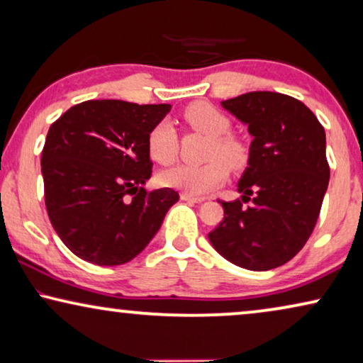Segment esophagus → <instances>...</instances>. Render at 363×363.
Listing matches in <instances>:
<instances>
[{"mask_svg":"<svg viewBox=\"0 0 363 363\" xmlns=\"http://www.w3.org/2000/svg\"><path fill=\"white\" fill-rule=\"evenodd\" d=\"M180 196H182V200H183V201H190V203H203V201H205V198L188 195V193H182Z\"/></svg>","mask_w":363,"mask_h":363,"instance_id":"obj_1","label":"esophagus"}]
</instances>
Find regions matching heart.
I'll use <instances>...</instances> for the list:
<instances>
[{
    "mask_svg": "<svg viewBox=\"0 0 363 363\" xmlns=\"http://www.w3.org/2000/svg\"><path fill=\"white\" fill-rule=\"evenodd\" d=\"M185 121L195 130L211 137L208 158L211 162L203 165H175L163 170L158 175L160 185L173 190H180L193 196H203L220 186L228 178V167H242L246 162V148L240 140L228 135L231 130V121L211 104L196 102L186 107ZM147 148L153 160L168 165L177 158L178 133L170 121H160L148 133Z\"/></svg>",
    "mask_w": 363,
    "mask_h": 363,
    "instance_id": "1",
    "label": "heart"
}]
</instances>
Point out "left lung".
I'll return each instance as SVG.
<instances>
[{
	"label": "left lung",
	"mask_w": 363,
	"mask_h": 363,
	"mask_svg": "<svg viewBox=\"0 0 363 363\" xmlns=\"http://www.w3.org/2000/svg\"><path fill=\"white\" fill-rule=\"evenodd\" d=\"M221 107L252 140L236 183L241 200L221 201L225 220L208 240L242 269H274L302 250L319 218L330 178L325 130L309 107L279 92H247Z\"/></svg>",
	"instance_id": "8db88e82"
}]
</instances>
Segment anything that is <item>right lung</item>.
Listing matches in <instances>:
<instances>
[{
    "mask_svg": "<svg viewBox=\"0 0 363 363\" xmlns=\"http://www.w3.org/2000/svg\"><path fill=\"white\" fill-rule=\"evenodd\" d=\"M170 104L86 101L49 128L41 157L49 220L64 245L97 266H118L145 250L178 201L172 188L147 193V137ZM138 191L128 201L127 194Z\"/></svg>",
    "mask_w": 363,
    "mask_h": 363,
    "instance_id": "1",
    "label": "right lung"
}]
</instances>
